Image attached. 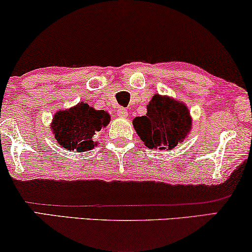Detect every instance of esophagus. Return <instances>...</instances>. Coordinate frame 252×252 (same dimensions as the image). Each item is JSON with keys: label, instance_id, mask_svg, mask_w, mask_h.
<instances>
[{"label": "esophagus", "instance_id": "esophagus-1", "mask_svg": "<svg viewBox=\"0 0 252 252\" xmlns=\"http://www.w3.org/2000/svg\"><path fill=\"white\" fill-rule=\"evenodd\" d=\"M117 116L120 117V118H127L128 116V111L125 108H119L117 110Z\"/></svg>", "mask_w": 252, "mask_h": 252}]
</instances>
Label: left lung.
<instances>
[{"instance_id": "1", "label": "left lung", "mask_w": 252, "mask_h": 252, "mask_svg": "<svg viewBox=\"0 0 252 252\" xmlns=\"http://www.w3.org/2000/svg\"><path fill=\"white\" fill-rule=\"evenodd\" d=\"M133 126L147 148L171 150L187 139L192 118L184 102L155 94L147 105L146 116L135 117Z\"/></svg>"}]
</instances>
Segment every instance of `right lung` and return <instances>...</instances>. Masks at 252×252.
<instances>
[{
  "instance_id": "1",
  "label": "right lung",
  "mask_w": 252,
  "mask_h": 252,
  "mask_svg": "<svg viewBox=\"0 0 252 252\" xmlns=\"http://www.w3.org/2000/svg\"><path fill=\"white\" fill-rule=\"evenodd\" d=\"M109 112L96 110L87 103L80 102L70 109L58 110L53 117L50 128L55 139L65 150L78 153L93 150L97 146L96 133L108 126Z\"/></svg>"
}]
</instances>
